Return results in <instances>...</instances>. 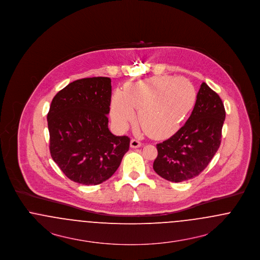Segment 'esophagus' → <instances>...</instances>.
Masks as SVG:
<instances>
[{"label":"esophagus","instance_id":"esophagus-1","mask_svg":"<svg viewBox=\"0 0 260 260\" xmlns=\"http://www.w3.org/2000/svg\"><path fill=\"white\" fill-rule=\"evenodd\" d=\"M141 146V142L137 139H132L131 140V147L132 148H139Z\"/></svg>","mask_w":260,"mask_h":260}]
</instances>
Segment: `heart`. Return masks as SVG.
Instances as JSON below:
<instances>
[{
	"label": "heart",
	"mask_w": 260,
	"mask_h": 260,
	"mask_svg": "<svg viewBox=\"0 0 260 260\" xmlns=\"http://www.w3.org/2000/svg\"><path fill=\"white\" fill-rule=\"evenodd\" d=\"M197 101V91L185 78L154 76L116 91L112 118L121 128L136 121V110L145 133L154 138L173 135L183 124Z\"/></svg>",
	"instance_id": "b5f03b06"
}]
</instances>
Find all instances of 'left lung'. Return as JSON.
Returning <instances> with one entry per match:
<instances>
[{"label":"left lung","mask_w":260,"mask_h":260,"mask_svg":"<svg viewBox=\"0 0 260 260\" xmlns=\"http://www.w3.org/2000/svg\"><path fill=\"white\" fill-rule=\"evenodd\" d=\"M224 120L222 100L203 83L185 124L171 138L157 144L154 171L172 182H182L198 176L220 146Z\"/></svg>","instance_id":"1"}]
</instances>
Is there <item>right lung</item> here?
I'll use <instances>...</instances> for the list:
<instances>
[{"label": "right lung", "mask_w": 260, "mask_h": 260, "mask_svg": "<svg viewBox=\"0 0 260 260\" xmlns=\"http://www.w3.org/2000/svg\"><path fill=\"white\" fill-rule=\"evenodd\" d=\"M111 79L74 81L53 98L48 113L52 160L69 179L98 185L118 170L129 148L127 136L108 128Z\"/></svg>", "instance_id": "obj_1"}]
</instances>
